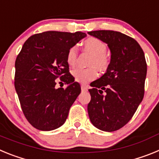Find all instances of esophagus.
I'll return each instance as SVG.
<instances>
[{
	"mask_svg": "<svg viewBox=\"0 0 159 159\" xmlns=\"http://www.w3.org/2000/svg\"><path fill=\"white\" fill-rule=\"evenodd\" d=\"M81 90H82L83 92H86V91L88 90V85H84V84H82L81 85Z\"/></svg>",
	"mask_w": 159,
	"mask_h": 159,
	"instance_id": "obj_1",
	"label": "esophagus"
}]
</instances>
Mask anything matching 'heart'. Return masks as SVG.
<instances>
[{
	"label": "heart",
	"mask_w": 159,
	"mask_h": 159,
	"mask_svg": "<svg viewBox=\"0 0 159 159\" xmlns=\"http://www.w3.org/2000/svg\"><path fill=\"white\" fill-rule=\"evenodd\" d=\"M83 47L85 51L93 55L90 65L95 66L88 68H76L72 71L75 80L81 84H87L94 80L98 75L97 68L105 71L109 66V59L106 55L107 44L96 37H89L83 42ZM78 49L75 46L70 48L66 54V61L70 67H74L76 64Z\"/></svg>",
	"instance_id": "1"
}]
</instances>
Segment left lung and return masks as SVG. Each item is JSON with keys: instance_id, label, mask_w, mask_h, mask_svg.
Listing matches in <instances>:
<instances>
[{"instance_id": "1", "label": "left lung", "mask_w": 159, "mask_h": 159, "mask_svg": "<svg viewBox=\"0 0 159 159\" xmlns=\"http://www.w3.org/2000/svg\"><path fill=\"white\" fill-rule=\"evenodd\" d=\"M88 34L106 43L111 53L107 72L89 89L88 116L98 129L115 131L130 121L143 100L147 70L145 56L134 39L121 32L99 30Z\"/></svg>"}]
</instances>
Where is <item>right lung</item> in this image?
Returning <instances> with one entry per match:
<instances>
[{"label": "right lung", "instance_id": "right-lung-1", "mask_svg": "<svg viewBox=\"0 0 159 159\" xmlns=\"http://www.w3.org/2000/svg\"><path fill=\"white\" fill-rule=\"evenodd\" d=\"M86 33L48 31L30 36L15 62V89L23 113L32 127L52 130L61 127L80 94V84L69 72L67 50ZM59 77L69 86L55 88Z\"/></svg>", "mask_w": 159, "mask_h": 159}]
</instances>
